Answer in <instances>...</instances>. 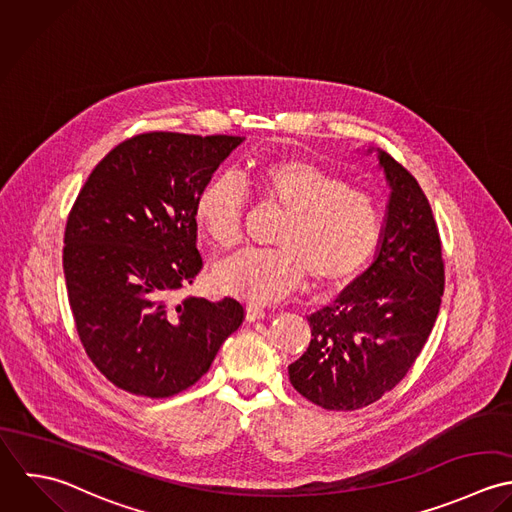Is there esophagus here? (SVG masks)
<instances>
[{"instance_id":"34e87169","label":"esophagus","mask_w":512,"mask_h":512,"mask_svg":"<svg viewBox=\"0 0 512 512\" xmlns=\"http://www.w3.org/2000/svg\"><path fill=\"white\" fill-rule=\"evenodd\" d=\"M265 316H267V312H265L263 308L255 307V305H247V308H245V318H247L249 322L261 320V318H265Z\"/></svg>"}]
</instances>
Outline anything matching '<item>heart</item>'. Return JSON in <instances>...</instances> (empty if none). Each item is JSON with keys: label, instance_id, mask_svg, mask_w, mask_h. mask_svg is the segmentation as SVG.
<instances>
[{"label": "heart", "instance_id": "heart-1", "mask_svg": "<svg viewBox=\"0 0 512 512\" xmlns=\"http://www.w3.org/2000/svg\"><path fill=\"white\" fill-rule=\"evenodd\" d=\"M241 184L265 204L285 213L273 251H245L217 265L213 283L221 293L251 305H271L303 279L332 287L354 277L374 255L382 237L378 202L305 158L251 166ZM245 196L229 174L200 190L194 217L213 247L227 251L241 241Z\"/></svg>", "mask_w": 512, "mask_h": 512}]
</instances>
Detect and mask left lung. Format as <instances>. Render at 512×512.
Returning <instances> with one entry per match:
<instances>
[{
  "label": "left lung",
  "instance_id": "1",
  "mask_svg": "<svg viewBox=\"0 0 512 512\" xmlns=\"http://www.w3.org/2000/svg\"><path fill=\"white\" fill-rule=\"evenodd\" d=\"M378 154L390 198L372 265L308 316L307 352L289 366L293 388L324 409L352 411L388 394L419 356L439 312L445 271L439 231L417 180Z\"/></svg>",
  "mask_w": 512,
  "mask_h": 512
}]
</instances>
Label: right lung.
Masks as SVG:
<instances>
[{
  "mask_svg": "<svg viewBox=\"0 0 512 512\" xmlns=\"http://www.w3.org/2000/svg\"><path fill=\"white\" fill-rule=\"evenodd\" d=\"M243 136L138 134L89 176L65 229L79 338L106 380L144 398L194 386L243 322L233 299L172 297L202 269L194 205Z\"/></svg>",
  "mask_w": 512,
  "mask_h": 512,
  "instance_id": "1",
  "label": "right lung"
}]
</instances>
